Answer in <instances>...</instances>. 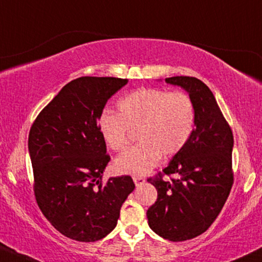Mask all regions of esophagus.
Here are the masks:
<instances>
[{
  "label": "esophagus",
  "instance_id": "34e87169",
  "mask_svg": "<svg viewBox=\"0 0 262 262\" xmlns=\"http://www.w3.org/2000/svg\"><path fill=\"white\" fill-rule=\"evenodd\" d=\"M133 181L135 183V185H137V187H139V185H141V184H143V183H145V178L144 177H139V176H134Z\"/></svg>",
  "mask_w": 262,
  "mask_h": 262
}]
</instances>
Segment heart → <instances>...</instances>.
Here are the masks:
<instances>
[{"instance_id":"1","label":"heart","mask_w":262,"mask_h":262,"mask_svg":"<svg viewBox=\"0 0 262 262\" xmlns=\"http://www.w3.org/2000/svg\"><path fill=\"white\" fill-rule=\"evenodd\" d=\"M118 113L106 111L97 127L107 146L122 151L130 132L138 130L139 145L117 157L115 167L124 174L150 172L161 157H172L188 143L195 124V106L183 91L141 88L121 97Z\"/></svg>"}]
</instances>
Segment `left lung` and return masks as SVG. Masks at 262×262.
I'll list each match as a JSON object with an SVG mask.
<instances>
[{
	"label": "left lung",
	"mask_w": 262,
	"mask_h": 262,
	"mask_svg": "<svg viewBox=\"0 0 262 262\" xmlns=\"http://www.w3.org/2000/svg\"><path fill=\"white\" fill-rule=\"evenodd\" d=\"M181 86L195 106V128L187 145L163 169L176 179L149 178L157 200L147 210L150 228L171 242L193 239L209 229L221 212L233 184V133L212 91L194 77L166 78Z\"/></svg>",
	"instance_id": "obj_1"
}]
</instances>
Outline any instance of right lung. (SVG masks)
<instances>
[{
    "instance_id": "1",
    "label": "right lung",
    "mask_w": 262,
    "mask_h": 262,
    "mask_svg": "<svg viewBox=\"0 0 262 262\" xmlns=\"http://www.w3.org/2000/svg\"><path fill=\"white\" fill-rule=\"evenodd\" d=\"M127 83L112 77L72 80L30 128L36 203L50 223L74 241L96 242L111 233L135 188L129 176L101 183L110 156L97 122L107 100Z\"/></svg>"
}]
</instances>
